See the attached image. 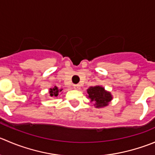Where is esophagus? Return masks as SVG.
Returning <instances> with one entry per match:
<instances>
[{
  "label": "esophagus",
  "mask_w": 155,
  "mask_h": 155,
  "mask_svg": "<svg viewBox=\"0 0 155 155\" xmlns=\"http://www.w3.org/2000/svg\"><path fill=\"white\" fill-rule=\"evenodd\" d=\"M73 88L76 90H79L80 89V85H73Z\"/></svg>",
  "instance_id": "34e87169"
}]
</instances>
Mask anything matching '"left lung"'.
<instances>
[{
	"label": "left lung",
	"instance_id": "left-lung-1",
	"mask_svg": "<svg viewBox=\"0 0 155 155\" xmlns=\"http://www.w3.org/2000/svg\"><path fill=\"white\" fill-rule=\"evenodd\" d=\"M87 92L88 94V97L91 98V101H94L97 107H104L108 104L112 99L111 94L104 90V88L101 86L90 87Z\"/></svg>",
	"mask_w": 155,
	"mask_h": 155
}]
</instances>
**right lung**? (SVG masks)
<instances>
[{
    "instance_id": "right-lung-1",
    "label": "right lung",
    "mask_w": 155,
    "mask_h": 155,
    "mask_svg": "<svg viewBox=\"0 0 155 155\" xmlns=\"http://www.w3.org/2000/svg\"><path fill=\"white\" fill-rule=\"evenodd\" d=\"M62 91V89H58V87L55 86L54 88H51L50 89V95L51 96H55V97H57V96L58 95V93H59V91Z\"/></svg>"
}]
</instances>
